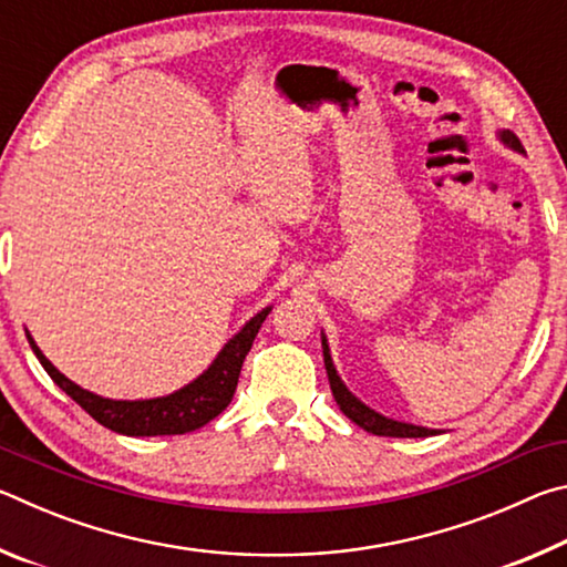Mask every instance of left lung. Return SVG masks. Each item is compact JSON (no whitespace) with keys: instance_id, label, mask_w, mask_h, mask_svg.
<instances>
[{"instance_id":"8db88e82","label":"left lung","mask_w":567,"mask_h":567,"mask_svg":"<svg viewBox=\"0 0 567 567\" xmlns=\"http://www.w3.org/2000/svg\"><path fill=\"white\" fill-rule=\"evenodd\" d=\"M501 140L505 142L507 147L523 152L520 140H517L511 130L501 132ZM322 358H324V370H328L332 395H334V400H338L340 410L354 422V425H360L362 430H368V433L382 435V437H430V435H437V430H427V427H420V425H410V422H398V420L382 417L380 412L370 410L368 405H362V402L354 398L348 388H344V382L340 380L338 370H334L324 334H322Z\"/></svg>"}]
</instances>
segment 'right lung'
<instances>
[{"mask_svg":"<svg viewBox=\"0 0 567 567\" xmlns=\"http://www.w3.org/2000/svg\"><path fill=\"white\" fill-rule=\"evenodd\" d=\"M270 310L272 307H265L262 312H257L255 318L225 344L223 352L217 354V360L209 364L195 382H189V385L172 392L167 398L155 400H110L94 395L90 390H82L80 385H74L72 380H66L62 372L44 358L42 350L37 348V342L32 340V334H27V340H30L37 360L42 362L47 375H50L76 405L87 410L100 425L130 437L185 435L192 433V430L207 425L209 420H215L219 412L229 405V400L235 395L243 362Z\"/></svg>","mask_w":567,"mask_h":567,"instance_id":"add662e5","label":"right lung"}]
</instances>
